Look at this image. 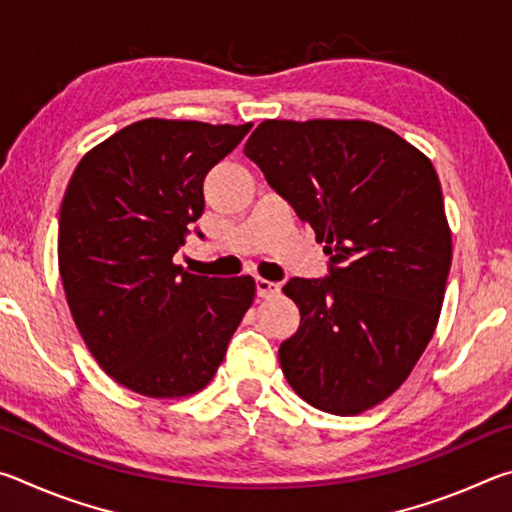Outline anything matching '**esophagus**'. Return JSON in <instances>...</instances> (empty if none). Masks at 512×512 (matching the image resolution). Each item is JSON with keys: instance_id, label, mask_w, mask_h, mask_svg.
I'll list each match as a JSON object with an SVG mask.
<instances>
[{"instance_id": "34e87169", "label": "esophagus", "mask_w": 512, "mask_h": 512, "mask_svg": "<svg viewBox=\"0 0 512 512\" xmlns=\"http://www.w3.org/2000/svg\"><path fill=\"white\" fill-rule=\"evenodd\" d=\"M255 287H257L259 298H271V296H275V293H280V284L271 282V280H264V277H257Z\"/></svg>"}]
</instances>
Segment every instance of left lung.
Returning a JSON list of instances; mask_svg holds the SVG:
<instances>
[{"mask_svg": "<svg viewBox=\"0 0 512 512\" xmlns=\"http://www.w3.org/2000/svg\"><path fill=\"white\" fill-rule=\"evenodd\" d=\"M244 153L329 255L327 277L284 284L300 309L277 352L284 377L327 413L384 402L431 341L452 266L431 160L361 119H266Z\"/></svg>", "mask_w": 512, "mask_h": 512, "instance_id": "1", "label": "left lung"}]
</instances>
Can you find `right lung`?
<instances>
[{"label":"right lung","instance_id":"add662e5","mask_svg":"<svg viewBox=\"0 0 512 512\" xmlns=\"http://www.w3.org/2000/svg\"><path fill=\"white\" fill-rule=\"evenodd\" d=\"M250 126L142 119L72 173L58 219L67 305L92 357L135 393L201 391L253 305L250 275L223 280L173 264L203 214L207 171Z\"/></svg>","mask_w":512,"mask_h":512}]
</instances>
